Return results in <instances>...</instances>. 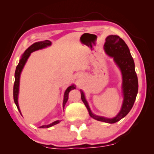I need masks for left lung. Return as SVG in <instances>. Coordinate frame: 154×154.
<instances>
[{
  "label": "left lung",
  "mask_w": 154,
  "mask_h": 154,
  "mask_svg": "<svg viewBox=\"0 0 154 154\" xmlns=\"http://www.w3.org/2000/svg\"><path fill=\"white\" fill-rule=\"evenodd\" d=\"M104 48L106 53L111 57H113L122 73L123 102L121 111L115 117L111 119L94 115L90 110L87 100H85L84 92L81 90L80 91L81 94V100L92 119L105 123H114L125 117L133 106L138 92V79L134 69V60L130 54L129 48L123 39L119 35H109L106 38Z\"/></svg>",
  "instance_id": "8db88e82"
}]
</instances>
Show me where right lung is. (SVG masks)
Instances as JSON below:
<instances>
[{"mask_svg":"<svg viewBox=\"0 0 154 154\" xmlns=\"http://www.w3.org/2000/svg\"><path fill=\"white\" fill-rule=\"evenodd\" d=\"M52 43L48 40H45L44 41H40V42H37V43H33V45H31L30 47H29L27 49L25 50V52H24V54H22V57H21L20 62H19V64L16 67V70H15V73H14V88H13V97H14V103H15L19 111H20V107H19V104H18V94H19V88H20V75L21 73H22V71L23 68H24L25 64H26L27 60L30 56V54L31 52L35 51V50H38L41 49H43V48H45L48 46L51 45ZM75 88V86L74 85H72L67 88L66 90V91L64 92V100H63V109L64 108L65 104L68 100L69 98V92L71 91V90H73ZM60 122V121H56L53 122V123L49 124V125H42L41 127H39L40 128H50L52 127L56 124L59 123Z\"/></svg>","mask_w":154,"mask_h":154,"instance_id":"right-lung-1","label":"right lung"}]
</instances>
